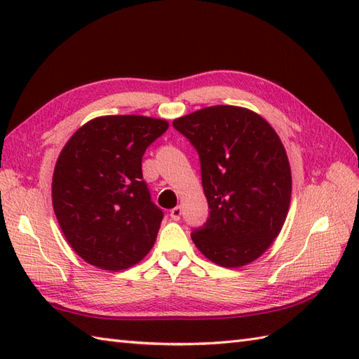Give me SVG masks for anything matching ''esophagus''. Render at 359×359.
Wrapping results in <instances>:
<instances>
[{
    "instance_id": "1",
    "label": "esophagus",
    "mask_w": 359,
    "mask_h": 359,
    "mask_svg": "<svg viewBox=\"0 0 359 359\" xmlns=\"http://www.w3.org/2000/svg\"><path fill=\"white\" fill-rule=\"evenodd\" d=\"M170 216H171V219H172V220H179V219H180V216H182V208H180V207H175V208H172V210H171V212H170Z\"/></svg>"
}]
</instances>
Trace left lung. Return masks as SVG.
Instances as JSON below:
<instances>
[{
    "label": "left lung",
    "mask_w": 359,
    "mask_h": 359,
    "mask_svg": "<svg viewBox=\"0 0 359 359\" xmlns=\"http://www.w3.org/2000/svg\"><path fill=\"white\" fill-rule=\"evenodd\" d=\"M172 126L196 148L210 216L191 239L226 269L253 262L285 222L292 172L279 135L256 112L210 106Z\"/></svg>",
    "instance_id": "1"
}]
</instances>
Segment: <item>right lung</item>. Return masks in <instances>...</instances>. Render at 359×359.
<instances>
[{"mask_svg": "<svg viewBox=\"0 0 359 359\" xmlns=\"http://www.w3.org/2000/svg\"><path fill=\"white\" fill-rule=\"evenodd\" d=\"M168 129L143 116H106L83 125L60 154L52 203L66 241L103 270H125L148 255L163 211L151 201L142 157Z\"/></svg>", "mask_w": 359, "mask_h": 359, "instance_id": "1", "label": "right lung"}]
</instances>
